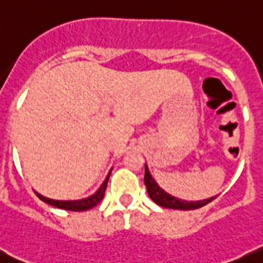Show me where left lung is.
Returning a JSON list of instances; mask_svg holds the SVG:
<instances>
[{"instance_id":"left-lung-1","label":"left lung","mask_w":263,"mask_h":263,"mask_svg":"<svg viewBox=\"0 0 263 263\" xmlns=\"http://www.w3.org/2000/svg\"><path fill=\"white\" fill-rule=\"evenodd\" d=\"M144 184H146L147 192H148L149 197H151L157 205L164 206V208L179 209V211H191V209L201 208V206H204V205H206L208 202H211L212 200H214L217 197L213 196L209 197V199L199 200V201H186V200H181L178 199V197L172 196V195H169L167 192H165L164 190L155 182V179L152 178V176L149 174L147 165H144Z\"/></svg>"}]
</instances>
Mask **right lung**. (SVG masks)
I'll return each instance as SVG.
<instances>
[{
    "mask_svg": "<svg viewBox=\"0 0 263 263\" xmlns=\"http://www.w3.org/2000/svg\"><path fill=\"white\" fill-rule=\"evenodd\" d=\"M109 176H111V172H109L108 176L106 177V179H104V182L102 183V186L98 189V191H97L94 195H91V196L86 197V199L68 200V201H62V200L47 199V197L40 195L39 192H36V195L40 197V200H42V201H45V202H47V204L52 205V206H57V208L66 209V211H72V212L89 211V209L94 208L96 205H98L99 202L102 201V199H103L104 191H106L107 183H108Z\"/></svg>",
    "mask_w": 263,
    "mask_h": 263,
    "instance_id": "1",
    "label": "right lung"
}]
</instances>
